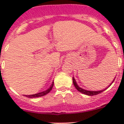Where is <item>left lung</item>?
<instances>
[{"label":"left lung","mask_w":124,"mask_h":124,"mask_svg":"<svg viewBox=\"0 0 124 124\" xmlns=\"http://www.w3.org/2000/svg\"><path fill=\"white\" fill-rule=\"evenodd\" d=\"M115 79L113 80V81H112V83H110V85L109 86H108V87H109L112 84V83H113V82H114ZM72 82H73V84L74 85L75 87H76V89H77V90L78 91H79L80 92H81V93H83V94H85V95H89V96H92V95H98L99 94V93H101V92H103L104 91H105L106 89H107L108 87H106V89H102V90H101V91H87V90H85L84 89H82V87H79V86H78V85H77V82H76V80H75L74 77H72Z\"/></svg>","instance_id":"obj_1"}]
</instances>
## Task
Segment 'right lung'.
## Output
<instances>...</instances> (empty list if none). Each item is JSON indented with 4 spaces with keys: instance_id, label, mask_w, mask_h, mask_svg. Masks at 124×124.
<instances>
[{
    "instance_id": "add662e5",
    "label": "right lung",
    "mask_w": 124,
    "mask_h": 124,
    "mask_svg": "<svg viewBox=\"0 0 124 124\" xmlns=\"http://www.w3.org/2000/svg\"><path fill=\"white\" fill-rule=\"evenodd\" d=\"M53 85H54V82H52V84L50 86L49 88H48V89L46 90V91L39 92V93H35V94L30 95H25V97H28V98H38V97H42V96L46 95V94L49 93V92L52 91V87H53Z\"/></svg>"
}]
</instances>
